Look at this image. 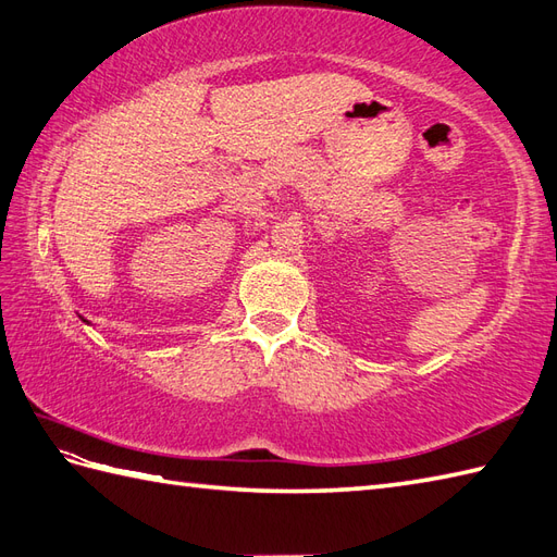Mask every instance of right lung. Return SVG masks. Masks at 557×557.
I'll return each instance as SVG.
<instances>
[{
  "instance_id": "1",
  "label": "right lung",
  "mask_w": 557,
  "mask_h": 557,
  "mask_svg": "<svg viewBox=\"0 0 557 557\" xmlns=\"http://www.w3.org/2000/svg\"><path fill=\"white\" fill-rule=\"evenodd\" d=\"M77 317H79V314H77ZM79 319H83V321H85V323H89V321H87V319H85V317H79Z\"/></svg>"
}]
</instances>
